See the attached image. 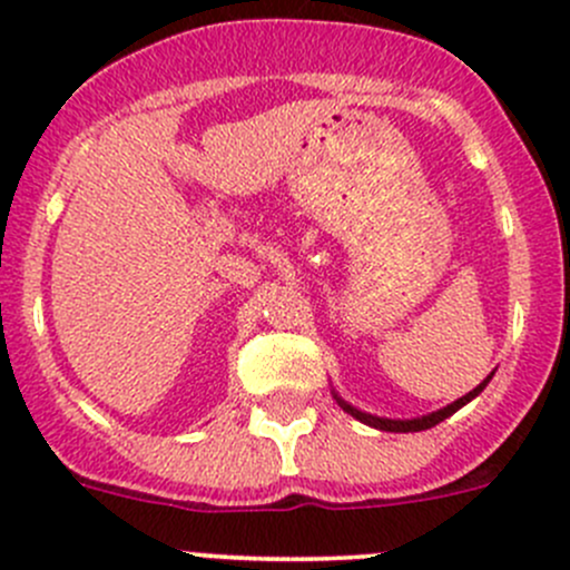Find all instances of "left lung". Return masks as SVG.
Masks as SVG:
<instances>
[{
    "label": "left lung",
    "instance_id": "8db88e82",
    "mask_svg": "<svg viewBox=\"0 0 570 570\" xmlns=\"http://www.w3.org/2000/svg\"><path fill=\"white\" fill-rule=\"evenodd\" d=\"M488 381H491V375H488L485 381H482L480 386L474 389V392H469L465 396H461V400H455V402H452V405L441 407V411H433V413H428V416H419V419H383V416H372V413H364V411H358V407L350 405V402H344L336 392H333V396H336V402L344 407V411L350 413V416H355V419H358V422L370 424V428L386 430V433H419V430L435 428V424L444 422V419H450L455 411H461L465 402L474 400V396L488 386Z\"/></svg>",
    "mask_w": 570,
    "mask_h": 570
}]
</instances>
